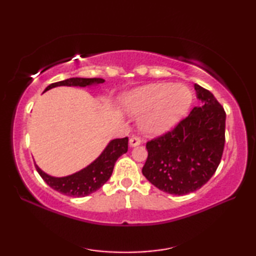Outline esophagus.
Instances as JSON below:
<instances>
[{
    "label": "esophagus",
    "instance_id": "34e87169",
    "mask_svg": "<svg viewBox=\"0 0 256 256\" xmlns=\"http://www.w3.org/2000/svg\"><path fill=\"white\" fill-rule=\"evenodd\" d=\"M140 142H142V140H140V138H138V136H133V138H130V140H128L130 146H131V148H135V146L140 145Z\"/></svg>",
    "mask_w": 256,
    "mask_h": 256
}]
</instances>
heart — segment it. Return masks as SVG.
<instances>
[{
    "label": "heart",
    "mask_w": 256,
    "mask_h": 256,
    "mask_svg": "<svg viewBox=\"0 0 256 256\" xmlns=\"http://www.w3.org/2000/svg\"><path fill=\"white\" fill-rule=\"evenodd\" d=\"M122 103L128 113L140 116V131L157 136L172 130L188 112L192 94L184 84H156L130 92Z\"/></svg>",
    "instance_id": "obj_1"
}]
</instances>
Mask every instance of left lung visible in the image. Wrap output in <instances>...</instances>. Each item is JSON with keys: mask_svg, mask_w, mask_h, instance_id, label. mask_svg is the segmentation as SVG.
Segmentation results:
<instances>
[{"mask_svg": "<svg viewBox=\"0 0 256 256\" xmlns=\"http://www.w3.org/2000/svg\"><path fill=\"white\" fill-rule=\"evenodd\" d=\"M199 106L172 131L146 144L142 170L160 190L182 196L200 189L214 176L224 148L226 112L214 96L194 84Z\"/></svg>", "mask_w": 256, "mask_h": 256, "instance_id": "1", "label": "left lung"}]
</instances>
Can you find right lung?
<instances>
[{"label":"right lung","mask_w":256,"mask_h":256,"mask_svg":"<svg viewBox=\"0 0 256 256\" xmlns=\"http://www.w3.org/2000/svg\"><path fill=\"white\" fill-rule=\"evenodd\" d=\"M104 82V79L101 78H69L59 82L52 84L47 86L44 92L50 90L55 86H92ZM128 138H116L108 142L106 148L98 156L94 162L84 170L72 175L64 177H54L42 172L36 165V170L40 174L44 182L54 190L69 197H86L92 192H96L104 184L108 178L111 177L114 164L121 155L128 152Z\"/></svg>","instance_id":"add662e5"}]
</instances>
